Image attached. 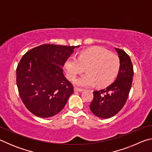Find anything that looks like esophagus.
Returning a JSON list of instances; mask_svg holds the SVG:
<instances>
[{
    "mask_svg": "<svg viewBox=\"0 0 152 152\" xmlns=\"http://www.w3.org/2000/svg\"><path fill=\"white\" fill-rule=\"evenodd\" d=\"M74 91H75V92H82V91H83V89H82V88H77V87H74Z\"/></svg>",
    "mask_w": 152,
    "mask_h": 152,
    "instance_id": "34e87169",
    "label": "esophagus"
}]
</instances>
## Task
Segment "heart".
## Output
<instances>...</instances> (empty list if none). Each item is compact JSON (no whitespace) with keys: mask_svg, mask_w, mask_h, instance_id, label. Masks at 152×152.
Instances as JSON below:
<instances>
[{"mask_svg":"<svg viewBox=\"0 0 152 152\" xmlns=\"http://www.w3.org/2000/svg\"><path fill=\"white\" fill-rule=\"evenodd\" d=\"M66 77L70 80L83 72L86 74L74 80V84L81 87L93 86L103 88L110 85L116 78L120 68V60L114 53L99 46H94L82 50L77 58L70 57L64 64Z\"/></svg>","mask_w":152,"mask_h":152,"instance_id":"1","label":"heart"}]
</instances>
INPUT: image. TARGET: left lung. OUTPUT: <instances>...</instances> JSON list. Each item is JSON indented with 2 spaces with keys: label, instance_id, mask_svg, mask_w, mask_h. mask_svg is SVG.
<instances>
[{
  "label": "left lung",
  "instance_id": "obj_1",
  "mask_svg": "<svg viewBox=\"0 0 152 152\" xmlns=\"http://www.w3.org/2000/svg\"><path fill=\"white\" fill-rule=\"evenodd\" d=\"M115 49L120 60L117 78L105 89L94 91V99L90 104L92 113L102 119L112 117L121 110L132 88L133 68L131 59L123 50Z\"/></svg>",
  "mask_w": 152,
  "mask_h": 152
}]
</instances>
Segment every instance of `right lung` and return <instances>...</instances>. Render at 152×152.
Listing matches in <instances>:
<instances>
[{
    "label": "right lung",
    "instance_id": "add662e5",
    "mask_svg": "<svg viewBox=\"0 0 152 152\" xmlns=\"http://www.w3.org/2000/svg\"><path fill=\"white\" fill-rule=\"evenodd\" d=\"M77 46L44 44L34 48L20 59L17 84L23 102L36 116H54L64 109L74 92L63 74L64 64Z\"/></svg>",
    "mask_w": 152,
    "mask_h": 152
}]
</instances>
